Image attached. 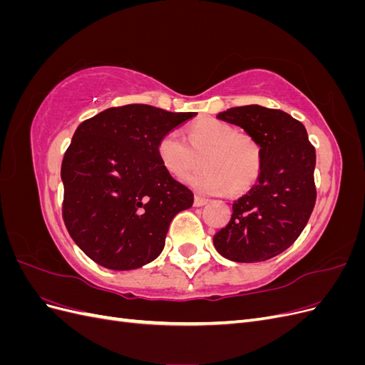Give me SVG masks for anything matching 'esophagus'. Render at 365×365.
Segmentation results:
<instances>
[{
    "label": "esophagus",
    "instance_id": "esophagus-1",
    "mask_svg": "<svg viewBox=\"0 0 365 365\" xmlns=\"http://www.w3.org/2000/svg\"><path fill=\"white\" fill-rule=\"evenodd\" d=\"M207 202H208L207 197H204V196H201V195H195V201H193V205H195V207H202V205H205Z\"/></svg>",
    "mask_w": 365,
    "mask_h": 365
}]
</instances>
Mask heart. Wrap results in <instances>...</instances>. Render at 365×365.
<instances>
[{
  "mask_svg": "<svg viewBox=\"0 0 365 365\" xmlns=\"http://www.w3.org/2000/svg\"><path fill=\"white\" fill-rule=\"evenodd\" d=\"M185 140L170 130L160 138L157 152L163 168L175 178L200 168L187 178L192 187L204 193H240L257 182L262 173V146L250 132L236 130L217 118L196 121L185 130Z\"/></svg>",
  "mask_w": 365,
  "mask_h": 365,
  "instance_id": "1",
  "label": "heart"
}]
</instances>
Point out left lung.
Listing matches in <instances>:
<instances>
[{"label": "left lung", "mask_w": 365, "mask_h": 365, "mask_svg": "<svg viewBox=\"0 0 365 365\" xmlns=\"http://www.w3.org/2000/svg\"><path fill=\"white\" fill-rule=\"evenodd\" d=\"M216 117L257 138L263 165L257 182L233 202L230 222L213 244L233 262L272 259L302 235L315 207V148L300 121L280 109L236 106Z\"/></svg>", "instance_id": "8db88e82"}]
</instances>
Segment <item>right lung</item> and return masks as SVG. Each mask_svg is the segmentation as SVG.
<instances>
[{
	"label": "right lung",
	"mask_w": 365,
	"mask_h": 365,
	"mask_svg": "<svg viewBox=\"0 0 365 365\" xmlns=\"http://www.w3.org/2000/svg\"><path fill=\"white\" fill-rule=\"evenodd\" d=\"M195 115L125 105L77 126L61 168L62 217L91 260L125 271L160 256L172 219L192 207L193 193L163 168L157 146Z\"/></svg>",
	"instance_id": "obj_1"
}]
</instances>
